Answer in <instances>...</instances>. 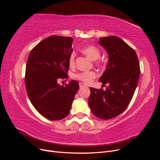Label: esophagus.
Wrapping results in <instances>:
<instances>
[{
    "label": "esophagus",
    "mask_w": 160,
    "mask_h": 160,
    "mask_svg": "<svg viewBox=\"0 0 160 160\" xmlns=\"http://www.w3.org/2000/svg\"><path fill=\"white\" fill-rule=\"evenodd\" d=\"M79 87H80V88H85V87H86V85H84L83 83H79Z\"/></svg>",
    "instance_id": "esophagus-1"
}]
</instances>
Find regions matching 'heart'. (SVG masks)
<instances>
[{"label":"heart","mask_w":160,"mask_h":160,"mask_svg":"<svg viewBox=\"0 0 160 160\" xmlns=\"http://www.w3.org/2000/svg\"><path fill=\"white\" fill-rule=\"evenodd\" d=\"M81 52L88 57L91 60H97L100 57V50L98 47L94 45H87L84 46L81 49ZM75 52H72L69 58V64L70 67H73L75 65ZM97 77V73L95 71H86L81 72L74 75L75 79L79 80L84 83L88 84L92 82Z\"/></svg>","instance_id":"1"}]
</instances>
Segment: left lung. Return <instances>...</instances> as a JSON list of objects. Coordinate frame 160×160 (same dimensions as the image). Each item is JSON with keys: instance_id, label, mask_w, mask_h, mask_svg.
I'll use <instances>...</instances> for the list:
<instances>
[{"instance_id": "left-lung-1", "label": "left lung", "mask_w": 160, "mask_h": 160, "mask_svg": "<svg viewBox=\"0 0 160 160\" xmlns=\"http://www.w3.org/2000/svg\"><path fill=\"white\" fill-rule=\"evenodd\" d=\"M99 43L109 55L107 68L99 81L109 86L105 91L90 88L88 101L96 117L109 119L128 108L138 83L140 67L135 50L120 38L101 37Z\"/></svg>"}]
</instances>
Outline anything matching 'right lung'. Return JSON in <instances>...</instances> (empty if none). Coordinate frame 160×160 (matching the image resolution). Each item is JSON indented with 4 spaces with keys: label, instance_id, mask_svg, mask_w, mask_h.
Listing matches in <instances>:
<instances>
[{
    "label": "right lung",
    "instance_id": "add662e5",
    "mask_svg": "<svg viewBox=\"0 0 160 160\" xmlns=\"http://www.w3.org/2000/svg\"><path fill=\"white\" fill-rule=\"evenodd\" d=\"M72 41L69 37H49L34 47L28 57L25 77L28 97L38 112L49 120H60L69 115L79 89L75 80L65 87L57 83L69 77Z\"/></svg>",
    "mask_w": 160,
    "mask_h": 160
}]
</instances>
